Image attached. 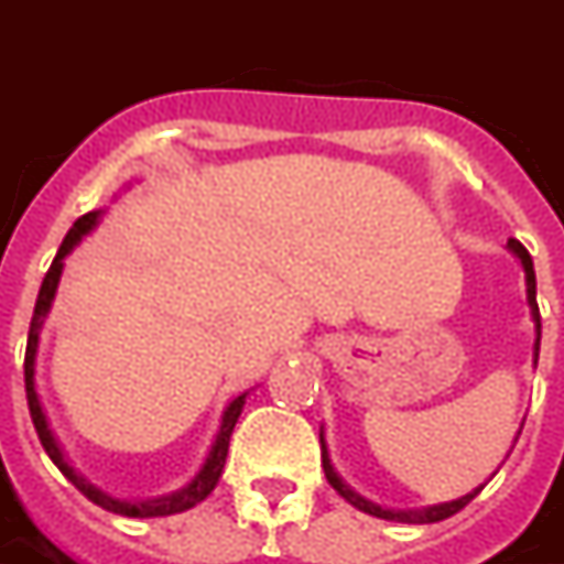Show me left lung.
I'll use <instances>...</instances> for the list:
<instances>
[{
  "label": "left lung",
  "mask_w": 564,
  "mask_h": 564,
  "mask_svg": "<svg viewBox=\"0 0 564 564\" xmlns=\"http://www.w3.org/2000/svg\"><path fill=\"white\" fill-rule=\"evenodd\" d=\"M507 247L513 250L516 259L522 262V269H525V295H529V308H531V321H534V333H538V338H534V366H538V350H541V311H538V281H534V262H531L529 250L522 247V243L516 241V238H510L507 241ZM525 424V421H522ZM519 433H522V427H519ZM519 433H516V440H519ZM321 455H323V474H326V482L336 488L338 495L345 498L348 503H354L357 510H364V513L369 516H378V519H391V522H409V525H427V522H443V519H448V516H455L458 510H464L467 503L474 501L476 495L486 488V482L479 488H474L470 495H464V498H458V501H448V503H433V507H421V510H384V507H378V503L366 501L364 495H357L354 488L341 479V476L336 474V467H333V460H329V448H326V440H323V431H321ZM498 474V470H495ZM491 474V476H495Z\"/></svg>",
  "instance_id": "8db88e82"
}]
</instances>
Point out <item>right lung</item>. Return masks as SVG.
<instances>
[{
  "mask_svg": "<svg viewBox=\"0 0 564 564\" xmlns=\"http://www.w3.org/2000/svg\"><path fill=\"white\" fill-rule=\"evenodd\" d=\"M100 216L104 210H90V214L78 216L73 228L66 231V238H63L61 250L54 256V262H51L48 274H45V281H42V290H39V299H35V311H33V323H30V338H26V360H23V381H26V403H30V415H33L35 433H39V440H42V446L48 452V458L61 467V474L73 482V486L94 501L97 507H104L109 513L118 516H133V519H149V516H173V513H183L188 507H195L200 503L219 482V476H223V467H226V455H228V440H231V431H235V424H238V415H241L243 403H247V393L241 397H235L231 403L226 405V412H223V424H219V431H216V440L210 452H207V458L200 464V470L195 474L192 482H186L183 488H176L171 495H161V498H149V501H121V498H112V495H106L97 486H90L85 476L78 474L76 467L69 464L66 458V452L57 443V436L51 431L48 415H45V409H42V400H39V391H35V354H39V333H42V323L48 317L51 302H54V293H57V283H61L63 274V259L73 253V247H76L85 235H88L90 228L100 223Z\"/></svg>",
  "mask_w": 564,
  "mask_h": 564,
  "instance_id": "add662e5",
  "label": "right lung"
}]
</instances>
